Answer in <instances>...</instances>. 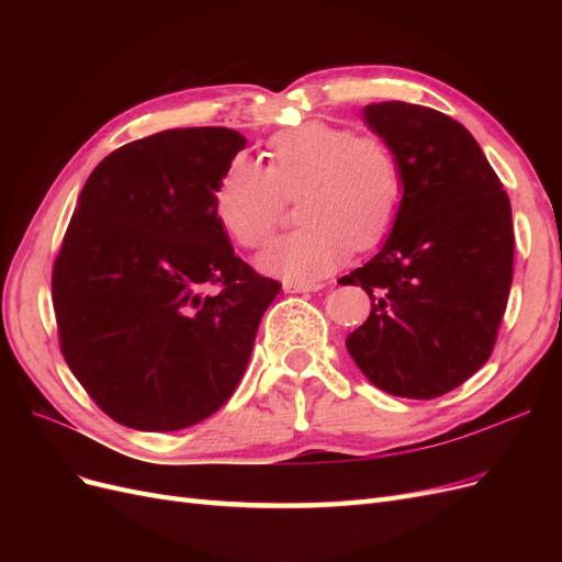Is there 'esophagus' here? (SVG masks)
Here are the masks:
<instances>
[{
  "label": "esophagus",
  "mask_w": 562,
  "mask_h": 562,
  "mask_svg": "<svg viewBox=\"0 0 562 562\" xmlns=\"http://www.w3.org/2000/svg\"><path fill=\"white\" fill-rule=\"evenodd\" d=\"M323 283H304V281H285L283 291L285 293H316L321 291Z\"/></svg>",
  "instance_id": "34e87169"
}]
</instances>
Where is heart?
<instances>
[{"instance_id": "heart-1", "label": "heart", "mask_w": 562, "mask_h": 562, "mask_svg": "<svg viewBox=\"0 0 562 562\" xmlns=\"http://www.w3.org/2000/svg\"><path fill=\"white\" fill-rule=\"evenodd\" d=\"M401 164L384 140L307 122L271 135L267 168L236 157L215 187V215L241 248L269 241L297 199V232L271 244L258 267L285 281H314L349 248H370L394 225L403 201Z\"/></svg>"}]
</instances>
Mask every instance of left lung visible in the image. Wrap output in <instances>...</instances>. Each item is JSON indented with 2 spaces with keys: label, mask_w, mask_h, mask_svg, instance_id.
Returning a JSON list of instances; mask_svg holds the SVG:
<instances>
[{
  "label": "left lung",
  "mask_w": 562,
  "mask_h": 562,
  "mask_svg": "<svg viewBox=\"0 0 562 562\" xmlns=\"http://www.w3.org/2000/svg\"><path fill=\"white\" fill-rule=\"evenodd\" d=\"M394 149L403 201L382 250L339 283L372 300L347 349L378 389L438 398L483 368L514 281V223L504 184L452 116L389 100L363 110Z\"/></svg>",
  "instance_id": "obj_1"
}]
</instances>
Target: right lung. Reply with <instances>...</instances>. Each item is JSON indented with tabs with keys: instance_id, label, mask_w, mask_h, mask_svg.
<instances>
[{
	"instance_id": "obj_1",
	"label": "right lung",
	"mask_w": 562,
	"mask_h": 562,
	"mask_svg": "<svg viewBox=\"0 0 562 562\" xmlns=\"http://www.w3.org/2000/svg\"><path fill=\"white\" fill-rule=\"evenodd\" d=\"M246 147L223 126L114 149L79 194L54 262L58 342L114 422L178 431L227 403L281 283L236 258L215 187Z\"/></svg>"
}]
</instances>
